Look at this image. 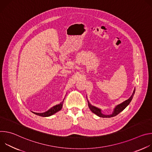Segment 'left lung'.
Here are the masks:
<instances>
[{"label": "left lung", "instance_id": "8db88e82", "mask_svg": "<svg viewBox=\"0 0 152 152\" xmlns=\"http://www.w3.org/2000/svg\"><path fill=\"white\" fill-rule=\"evenodd\" d=\"M135 92V88L134 90V91L131 95V96L127 100L124 101L123 102L121 103L120 104H117V106H115V107L114 108L113 112L112 113V114H109V115H106V114H103L102 113V110L100 109L99 107H97L93 105H92L90 102L88 101V100L87 99L88 101V107L90 108V110L96 115H97V116L100 117H103V118H110V117H113L114 116H116L117 115H118L120 113H121V111H123L125 108L129 105V104L130 103V102H131V100L133 99V97L134 96ZM87 99V98H86Z\"/></svg>", "mask_w": 152, "mask_h": 152}]
</instances>
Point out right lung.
<instances>
[{"label":"right lung","instance_id":"obj_1","mask_svg":"<svg viewBox=\"0 0 152 152\" xmlns=\"http://www.w3.org/2000/svg\"><path fill=\"white\" fill-rule=\"evenodd\" d=\"M65 99V98H64ZM64 100H62V102H61L59 104H58L56 105H55L54 106L52 107L49 110H48L47 111L45 112V113H35L33 111H31L32 113H34V114H36L37 115L41 116V117H50L53 114H55V113H56L57 112L59 111L62 107V105H63V102H64Z\"/></svg>","mask_w":152,"mask_h":152}]
</instances>
